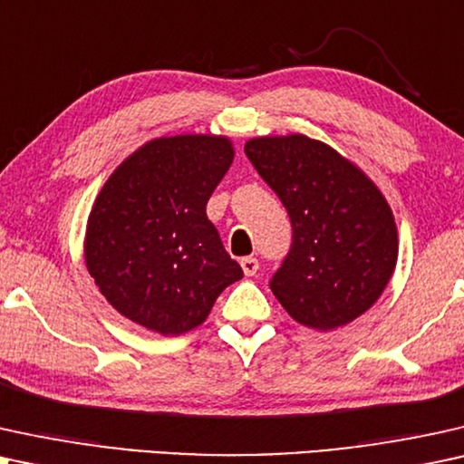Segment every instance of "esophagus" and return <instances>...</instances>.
<instances>
[{"label": "esophagus", "instance_id": "esophagus-1", "mask_svg": "<svg viewBox=\"0 0 464 464\" xmlns=\"http://www.w3.org/2000/svg\"><path fill=\"white\" fill-rule=\"evenodd\" d=\"M239 265H242L246 276H255L258 271V261L255 256H244L242 261H239Z\"/></svg>", "mask_w": 464, "mask_h": 464}]
</instances>
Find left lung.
<instances>
[{
  "mask_svg": "<svg viewBox=\"0 0 464 464\" xmlns=\"http://www.w3.org/2000/svg\"><path fill=\"white\" fill-rule=\"evenodd\" d=\"M244 150L293 225V244L269 282L276 299L316 331L365 314L399 256L397 225L380 188L324 141L301 133L248 140Z\"/></svg>",
  "mask_w": 464,
  "mask_h": 464,
  "instance_id": "8db88e82",
  "label": "left lung"
}]
</instances>
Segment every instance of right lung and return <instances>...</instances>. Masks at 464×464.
Instances as JSON below:
<instances>
[{
    "label": "right lung",
    "instance_id": "right-lung-1",
    "mask_svg": "<svg viewBox=\"0 0 464 464\" xmlns=\"http://www.w3.org/2000/svg\"><path fill=\"white\" fill-rule=\"evenodd\" d=\"M233 157L222 135L157 138L99 190L86 222V269L131 323L182 335L208 318L228 284L242 280L206 214Z\"/></svg>",
    "mask_w": 464,
    "mask_h": 464
}]
</instances>
